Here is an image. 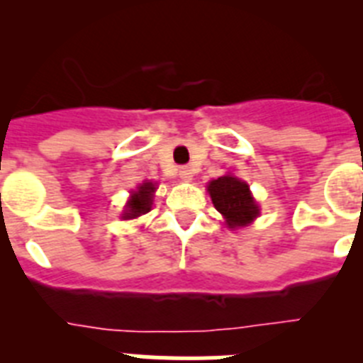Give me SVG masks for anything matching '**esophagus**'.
<instances>
[{"mask_svg":"<svg viewBox=\"0 0 363 363\" xmlns=\"http://www.w3.org/2000/svg\"><path fill=\"white\" fill-rule=\"evenodd\" d=\"M179 179H182V182H191L192 179V171L191 169H189V167H182V169H179Z\"/></svg>","mask_w":363,"mask_h":363,"instance_id":"1","label":"esophagus"}]
</instances>
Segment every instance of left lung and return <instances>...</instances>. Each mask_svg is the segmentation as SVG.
Returning <instances> with one entry per match:
<instances>
[{"instance_id":"1","label":"left lung","mask_w":363,"mask_h":363,"mask_svg":"<svg viewBox=\"0 0 363 363\" xmlns=\"http://www.w3.org/2000/svg\"><path fill=\"white\" fill-rule=\"evenodd\" d=\"M209 194L218 213L223 214L230 229L251 223L258 216V205L252 200L249 185L234 176H221L209 184Z\"/></svg>"}]
</instances>
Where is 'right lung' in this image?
Masks as SVG:
<instances>
[{"label": "right lung", "instance_id": "right-lung-1", "mask_svg": "<svg viewBox=\"0 0 363 363\" xmlns=\"http://www.w3.org/2000/svg\"><path fill=\"white\" fill-rule=\"evenodd\" d=\"M154 184L147 182L142 187H138V191L130 196L129 203H127V211L123 213L125 220H130V218H138L142 214L149 213L150 203H152V192H154Z\"/></svg>", "mask_w": 363, "mask_h": 363}]
</instances>
